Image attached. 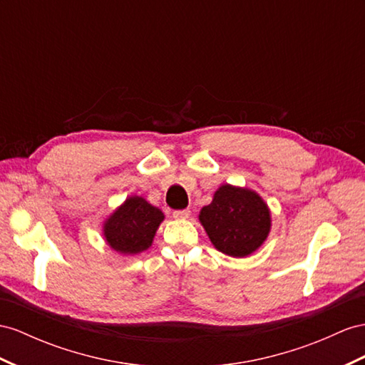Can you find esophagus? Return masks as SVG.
Listing matches in <instances>:
<instances>
[{"label": "esophagus", "instance_id": "1", "mask_svg": "<svg viewBox=\"0 0 365 365\" xmlns=\"http://www.w3.org/2000/svg\"><path fill=\"white\" fill-rule=\"evenodd\" d=\"M190 214H191L190 210H175V211L173 212V216H174L175 219H186V217H190Z\"/></svg>", "mask_w": 365, "mask_h": 365}]
</instances>
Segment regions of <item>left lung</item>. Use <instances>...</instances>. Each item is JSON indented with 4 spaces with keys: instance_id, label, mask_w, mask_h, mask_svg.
<instances>
[{
    "instance_id": "1",
    "label": "left lung",
    "mask_w": 365,
    "mask_h": 365,
    "mask_svg": "<svg viewBox=\"0 0 365 365\" xmlns=\"http://www.w3.org/2000/svg\"><path fill=\"white\" fill-rule=\"evenodd\" d=\"M199 217L212 245L232 257L248 256L262 245L272 222L256 192L230 185L220 186Z\"/></svg>"
}]
</instances>
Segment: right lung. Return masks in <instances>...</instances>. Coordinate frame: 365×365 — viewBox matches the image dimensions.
<instances>
[{"label":"right lung","instance_id":"add662e5","mask_svg":"<svg viewBox=\"0 0 365 365\" xmlns=\"http://www.w3.org/2000/svg\"><path fill=\"white\" fill-rule=\"evenodd\" d=\"M163 212L142 197H129L105 223V236L110 248L121 255H137L153 244Z\"/></svg>","mask_w":365,"mask_h":365}]
</instances>
